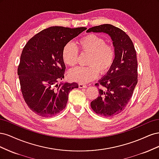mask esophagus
I'll return each mask as SVG.
<instances>
[{"mask_svg": "<svg viewBox=\"0 0 159 159\" xmlns=\"http://www.w3.org/2000/svg\"><path fill=\"white\" fill-rule=\"evenodd\" d=\"M79 88H87V85H85V84H79Z\"/></svg>", "mask_w": 159, "mask_h": 159, "instance_id": "obj_1", "label": "esophagus"}]
</instances>
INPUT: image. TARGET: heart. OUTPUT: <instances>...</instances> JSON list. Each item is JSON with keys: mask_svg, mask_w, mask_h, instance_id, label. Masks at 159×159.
I'll use <instances>...</instances> for the list:
<instances>
[{"mask_svg": "<svg viewBox=\"0 0 159 159\" xmlns=\"http://www.w3.org/2000/svg\"><path fill=\"white\" fill-rule=\"evenodd\" d=\"M78 47L81 54H89L87 67L78 66L68 72L69 78L80 84H86L97 78L98 72L104 74L111 68L115 58L113 46L106 44L104 38L94 34H89L78 41ZM78 51L71 43L67 44L62 50L64 64L74 66L77 64Z\"/></svg>", "mask_w": 159, "mask_h": 159, "instance_id": "b5f03b06", "label": "heart"}]
</instances>
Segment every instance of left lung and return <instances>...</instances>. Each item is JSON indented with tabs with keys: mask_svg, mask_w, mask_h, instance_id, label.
Returning a JSON list of instances; mask_svg holds the SVG:
<instances>
[{
	"mask_svg": "<svg viewBox=\"0 0 159 159\" xmlns=\"http://www.w3.org/2000/svg\"><path fill=\"white\" fill-rule=\"evenodd\" d=\"M87 32H103L111 37L115 51L111 68L95 85L101 86L99 96L91 102L94 111L112 117L125 109L137 84V60L133 43L127 34L111 25L93 26Z\"/></svg>",
	"mask_w": 159,
	"mask_h": 159,
	"instance_id": "obj_1",
	"label": "left lung"
}]
</instances>
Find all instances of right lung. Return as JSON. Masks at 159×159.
I'll list each match as a JSON object with an SVG mask.
<instances>
[{
	"mask_svg": "<svg viewBox=\"0 0 159 159\" xmlns=\"http://www.w3.org/2000/svg\"><path fill=\"white\" fill-rule=\"evenodd\" d=\"M86 29L52 26L34 36L24 47L18 75L24 99L38 115L50 117L59 113L66 106L70 91L78 88L75 82L57 81L64 78V46Z\"/></svg>",
	"mask_w": 159,
	"mask_h": 159,
	"instance_id": "right-lung-1",
	"label": "right lung"
}]
</instances>
